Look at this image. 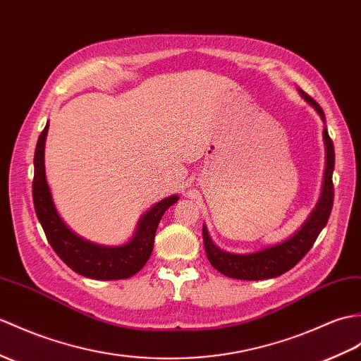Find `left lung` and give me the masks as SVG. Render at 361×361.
<instances>
[{"label":"left lung","instance_id":"8db88e82","mask_svg":"<svg viewBox=\"0 0 361 361\" xmlns=\"http://www.w3.org/2000/svg\"><path fill=\"white\" fill-rule=\"evenodd\" d=\"M298 92L315 109L317 114L320 115V118L324 123L326 118L323 109L311 97H307L303 90L298 89ZM323 140L326 146V166L320 198H318L315 207L309 214L306 221L288 240L279 243V245L255 250V252L250 254H232L215 245L211 235H209L206 224H203L206 255L216 271L237 280L275 279V276L292 269L309 252V249L314 246L317 237L320 235V232L323 231L326 223H328L334 204L332 173L335 166V152L334 142L326 128L323 129Z\"/></svg>","mask_w":361,"mask_h":361}]
</instances>
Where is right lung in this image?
<instances>
[{
  "label": "right lung",
  "instance_id": "1",
  "mask_svg": "<svg viewBox=\"0 0 361 361\" xmlns=\"http://www.w3.org/2000/svg\"><path fill=\"white\" fill-rule=\"evenodd\" d=\"M49 123L41 132L33 157V206L50 246L77 274L94 280H124L146 264L154 249L155 232L163 214L178 201V195L166 197L141 215L132 238L120 246H104L77 235L58 214L49 189L44 169V146Z\"/></svg>",
  "mask_w": 361,
  "mask_h": 361
}]
</instances>
